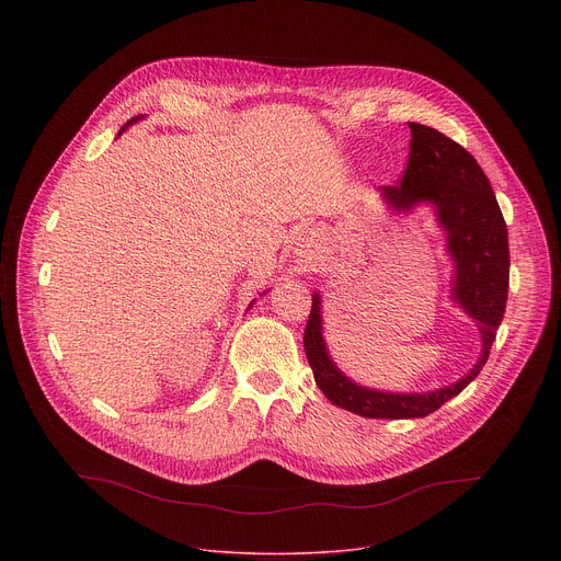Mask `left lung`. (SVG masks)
Returning <instances> with one entry per match:
<instances>
[{
    "instance_id": "1",
    "label": "left lung",
    "mask_w": 561,
    "mask_h": 561,
    "mask_svg": "<svg viewBox=\"0 0 561 561\" xmlns=\"http://www.w3.org/2000/svg\"><path fill=\"white\" fill-rule=\"evenodd\" d=\"M409 126L413 137L409 167L397 184L381 186V195L394 210H411L420 202L437 208L455 260L453 295L479 324L484 351L463 379L446 388L424 394L370 390L353 383L331 362L322 337L319 295H312L304 351L314 381L335 407L373 420L426 417L459 394L484 368L508 297V230L489 178L474 157L444 133L413 122Z\"/></svg>"
}]
</instances>
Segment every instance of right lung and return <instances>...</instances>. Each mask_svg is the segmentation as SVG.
Returning a JSON list of instances; mask_svg holds the SVG:
<instances>
[{
    "mask_svg": "<svg viewBox=\"0 0 561 561\" xmlns=\"http://www.w3.org/2000/svg\"><path fill=\"white\" fill-rule=\"evenodd\" d=\"M135 119H139V117H135ZM135 119H130V122H126V126H128V124H133V122H135ZM126 126H124V128H126ZM124 128H122V130H124ZM122 130H119V135H122Z\"/></svg>",
    "mask_w": 561,
    "mask_h": 561,
    "instance_id": "1",
    "label": "right lung"
}]
</instances>
